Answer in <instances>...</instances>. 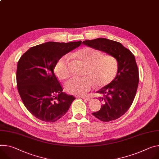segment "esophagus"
Wrapping results in <instances>:
<instances>
[{
    "mask_svg": "<svg viewBox=\"0 0 159 159\" xmlns=\"http://www.w3.org/2000/svg\"><path fill=\"white\" fill-rule=\"evenodd\" d=\"M80 98H82L83 99L85 100L86 102H89V101H90L91 99V98H89V97H83V96H80Z\"/></svg>",
    "mask_w": 159,
    "mask_h": 159,
    "instance_id": "obj_1",
    "label": "esophagus"
}]
</instances>
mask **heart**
<instances>
[{
    "mask_svg": "<svg viewBox=\"0 0 159 159\" xmlns=\"http://www.w3.org/2000/svg\"><path fill=\"white\" fill-rule=\"evenodd\" d=\"M73 56L86 65L83 77H73L65 84L66 92L83 96L91 91L96 85L103 88L110 84L118 71V61L111 54H103L102 52L91 48H84L76 51ZM54 71L61 79H66L71 75L69 60L67 56L57 61Z\"/></svg>",
    "mask_w": 159,
    "mask_h": 159,
    "instance_id": "heart-1",
    "label": "heart"
}]
</instances>
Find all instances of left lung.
Wrapping results in <instances>:
<instances>
[{
	"mask_svg": "<svg viewBox=\"0 0 159 159\" xmlns=\"http://www.w3.org/2000/svg\"><path fill=\"white\" fill-rule=\"evenodd\" d=\"M83 44L113 55L118 61V71L115 79L97 93L102 94L101 109L93 115L103 122H110L120 117L131 107L135 98L139 71L135 57L131 51L120 42L105 38L87 40Z\"/></svg>",
	"mask_w": 159,
	"mask_h": 159,
	"instance_id": "1",
	"label": "left lung"
}]
</instances>
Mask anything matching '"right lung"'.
<instances>
[{
	"instance_id": "1",
	"label": "right lung",
	"mask_w": 159,
	"mask_h": 159,
	"mask_svg": "<svg viewBox=\"0 0 159 159\" xmlns=\"http://www.w3.org/2000/svg\"><path fill=\"white\" fill-rule=\"evenodd\" d=\"M81 42H48L32 47L21 56L16 71L18 91L25 107L38 119L56 122L75 99L63 92L54 69L60 57Z\"/></svg>"
}]
</instances>
